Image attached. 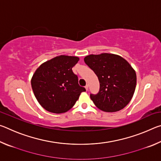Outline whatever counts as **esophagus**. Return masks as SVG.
<instances>
[{
	"label": "esophagus",
	"mask_w": 161,
	"mask_h": 161,
	"mask_svg": "<svg viewBox=\"0 0 161 161\" xmlns=\"http://www.w3.org/2000/svg\"><path fill=\"white\" fill-rule=\"evenodd\" d=\"M85 89H86V91H88V89H89V86H88V85H86V86H85Z\"/></svg>",
	"instance_id": "esophagus-1"
}]
</instances>
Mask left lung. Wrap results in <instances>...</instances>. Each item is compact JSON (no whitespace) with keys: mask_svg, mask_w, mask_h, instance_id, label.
I'll return each mask as SVG.
<instances>
[{"mask_svg":"<svg viewBox=\"0 0 161 161\" xmlns=\"http://www.w3.org/2000/svg\"><path fill=\"white\" fill-rule=\"evenodd\" d=\"M84 60L99 81V93L90 95L95 106L105 112L123 109L136 89V74L131 65L122 57L111 53L89 54Z\"/></svg>","mask_w":161,"mask_h":161,"instance_id":"1","label":"left lung"}]
</instances>
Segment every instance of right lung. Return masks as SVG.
Instances as JSON below:
<instances>
[{"label":"right lung","instance_id":"obj_1","mask_svg":"<svg viewBox=\"0 0 161 161\" xmlns=\"http://www.w3.org/2000/svg\"><path fill=\"white\" fill-rule=\"evenodd\" d=\"M78 57L59 55L46 61L37 68L31 79L32 89L37 102L49 112L62 114L73 107L81 93L78 77L72 68Z\"/></svg>","mask_w":161,"mask_h":161}]
</instances>
